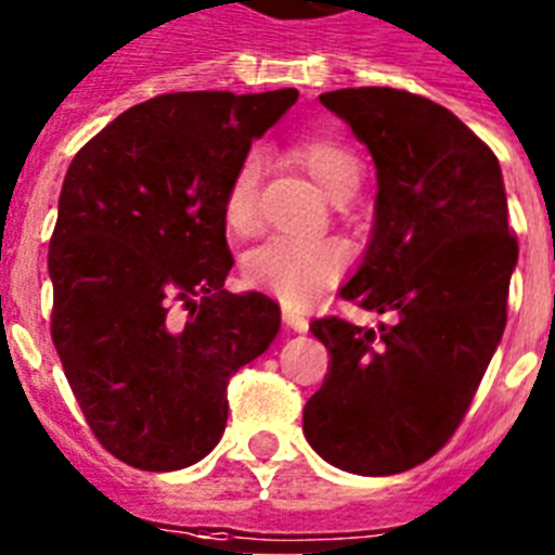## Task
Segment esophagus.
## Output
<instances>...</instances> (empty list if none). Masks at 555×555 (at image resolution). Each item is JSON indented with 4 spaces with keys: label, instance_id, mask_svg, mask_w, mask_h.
<instances>
[{
    "label": "esophagus",
    "instance_id": "obj_1",
    "mask_svg": "<svg viewBox=\"0 0 555 555\" xmlns=\"http://www.w3.org/2000/svg\"><path fill=\"white\" fill-rule=\"evenodd\" d=\"M283 323L295 332H306L309 330V318H306L300 309H292V306H283Z\"/></svg>",
    "mask_w": 555,
    "mask_h": 555
}]
</instances>
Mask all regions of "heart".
<instances>
[{"label": "heart", "instance_id": "heart-1", "mask_svg": "<svg viewBox=\"0 0 555 555\" xmlns=\"http://www.w3.org/2000/svg\"><path fill=\"white\" fill-rule=\"evenodd\" d=\"M292 159L306 168L332 201L349 197L361 180L358 157L332 137H300L289 145ZM260 185L263 154L249 149L234 166L223 194V220L229 232L251 234L260 223ZM349 263V249L340 241H298L272 237L246 255L243 274L260 292L278 295L283 304H306L338 281Z\"/></svg>", "mask_w": 555, "mask_h": 555}]
</instances>
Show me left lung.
<instances>
[{
    "label": "left lung",
    "mask_w": 555,
    "mask_h": 555,
    "mask_svg": "<svg viewBox=\"0 0 555 555\" xmlns=\"http://www.w3.org/2000/svg\"><path fill=\"white\" fill-rule=\"evenodd\" d=\"M321 102L378 166L375 234L340 298L396 321H312L330 370L304 433L335 467L392 476L436 455L467 415L507 323L518 241L499 159L453 111L375 86Z\"/></svg>",
    "instance_id": "8db88e82"
}]
</instances>
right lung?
Segmentation results:
<instances>
[{
    "label": "right lung",
    "mask_w": 555,
    "mask_h": 555,
    "mask_svg": "<svg viewBox=\"0 0 555 555\" xmlns=\"http://www.w3.org/2000/svg\"><path fill=\"white\" fill-rule=\"evenodd\" d=\"M295 100V88L159 94L70 159L48 249L51 338L91 433L131 467L211 453L229 378L278 335L272 298L223 289V194Z\"/></svg>",
    "instance_id": "right-lung-1"
}]
</instances>
